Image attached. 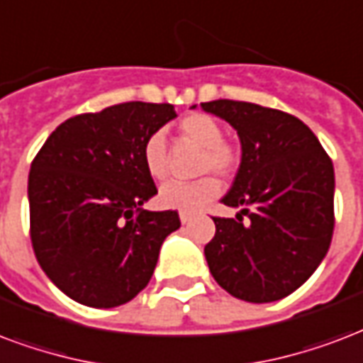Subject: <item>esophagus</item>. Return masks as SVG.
I'll use <instances>...</instances> for the list:
<instances>
[{
	"label": "esophagus",
	"mask_w": 363,
	"mask_h": 363,
	"mask_svg": "<svg viewBox=\"0 0 363 363\" xmlns=\"http://www.w3.org/2000/svg\"><path fill=\"white\" fill-rule=\"evenodd\" d=\"M179 220H182V223L191 222L193 214H189V212H179Z\"/></svg>",
	"instance_id": "obj_1"
}]
</instances>
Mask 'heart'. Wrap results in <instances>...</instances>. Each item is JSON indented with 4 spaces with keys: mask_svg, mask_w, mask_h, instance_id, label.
I'll return each mask as SVG.
<instances>
[{
    "mask_svg": "<svg viewBox=\"0 0 363 363\" xmlns=\"http://www.w3.org/2000/svg\"><path fill=\"white\" fill-rule=\"evenodd\" d=\"M179 141L199 147L195 170L199 174L216 172L222 178L235 176L241 164V149L233 141L222 135V126L216 118L204 113H189L182 116L176 124ZM141 159L147 174L152 179H164L168 176V145L164 135L152 132L147 135L141 147ZM220 195V182L216 176L206 174L193 182H170L160 187L159 203L162 208L179 212H197L204 204Z\"/></svg>",
    "mask_w": 363,
    "mask_h": 363,
    "instance_id": "1",
    "label": "heart"
}]
</instances>
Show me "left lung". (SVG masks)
<instances>
[{"label":"left lung","mask_w":363,"mask_h":363,"mask_svg":"<svg viewBox=\"0 0 363 363\" xmlns=\"http://www.w3.org/2000/svg\"><path fill=\"white\" fill-rule=\"evenodd\" d=\"M201 107L235 128L243 151L222 199L241 212L237 220L212 218L216 233L204 247L212 277L241 301L285 298L314 274L331 245L333 162L293 114L231 99Z\"/></svg>","instance_id":"obj_1"}]
</instances>
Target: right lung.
<instances>
[{
  "instance_id": "obj_1",
  "label": "right lung",
  "mask_w": 363,
  "mask_h": 363,
  "mask_svg": "<svg viewBox=\"0 0 363 363\" xmlns=\"http://www.w3.org/2000/svg\"><path fill=\"white\" fill-rule=\"evenodd\" d=\"M176 118L170 103L130 101L72 116L49 135L28 176L38 262L72 301L126 304L147 287L176 211H143L157 195L141 147Z\"/></svg>"
}]
</instances>
